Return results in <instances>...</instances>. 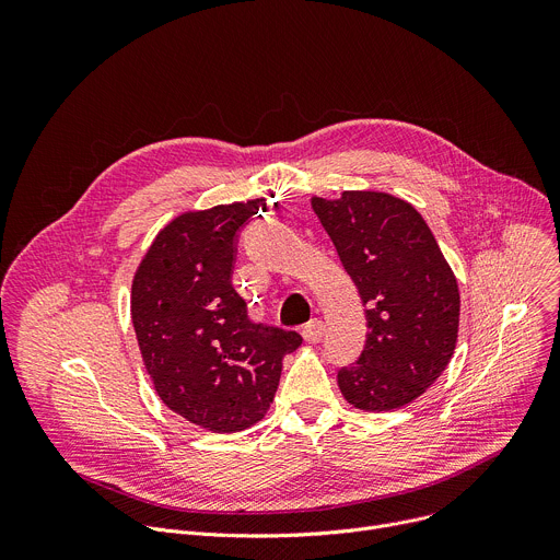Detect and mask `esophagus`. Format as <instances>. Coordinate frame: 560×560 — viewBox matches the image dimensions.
<instances>
[{"label": "esophagus", "instance_id": "obj_1", "mask_svg": "<svg viewBox=\"0 0 560 560\" xmlns=\"http://www.w3.org/2000/svg\"><path fill=\"white\" fill-rule=\"evenodd\" d=\"M324 335H326V324L322 322V318H312L310 324L303 326V339L310 343H318L324 339Z\"/></svg>", "mask_w": 560, "mask_h": 560}]
</instances>
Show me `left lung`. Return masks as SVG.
Returning <instances> with one entry per match:
<instances>
[{"label":"left lung","mask_w":560,"mask_h":560,"mask_svg":"<svg viewBox=\"0 0 560 560\" xmlns=\"http://www.w3.org/2000/svg\"><path fill=\"white\" fill-rule=\"evenodd\" d=\"M346 272L368 307L361 357L337 378L346 401L365 412L412 404L450 363L460 296L425 219L404 199L372 190L312 197Z\"/></svg>","instance_id":"obj_1"}]
</instances>
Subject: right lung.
Instances as JSON below:
<instances>
[{"label": "right lung", "mask_w": 560, "mask_h": 560, "mask_svg": "<svg viewBox=\"0 0 560 560\" xmlns=\"http://www.w3.org/2000/svg\"><path fill=\"white\" fill-rule=\"evenodd\" d=\"M257 210L259 201H248L173 219L132 279V326L156 394L186 421L221 434L266 417L281 361L303 341L255 324L232 285L238 230Z\"/></svg>", "instance_id": "obj_1"}]
</instances>
